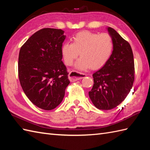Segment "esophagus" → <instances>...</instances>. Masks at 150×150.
Masks as SVG:
<instances>
[{
  "label": "esophagus",
  "mask_w": 150,
  "mask_h": 150,
  "mask_svg": "<svg viewBox=\"0 0 150 150\" xmlns=\"http://www.w3.org/2000/svg\"><path fill=\"white\" fill-rule=\"evenodd\" d=\"M86 75L84 74V73L77 72L75 71H71L69 72L68 77L70 81L75 82L78 80H80V79H82V78H84Z\"/></svg>",
  "instance_id": "1"
}]
</instances>
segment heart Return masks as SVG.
<instances>
[{"mask_svg": "<svg viewBox=\"0 0 150 150\" xmlns=\"http://www.w3.org/2000/svg\"><path fill=\"white\" fill-rule=\"evenodd\" d=\"M113 50V41L110 34L83 31L75 34L73 42L64 43L61 53L67 66H71L81 55V57L76 63L77 68L80 70L90 68L96 69L108 62Z\"/></svg>", "mask_w": 150, "mask_h": 150, "instance_id": "obj_1", "label": "heart"}]
</instances>
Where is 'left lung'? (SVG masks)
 Listing matches in <instances>:
<instances>
[{
    "label": "left lung",
    "mask_w": 150,
    "mask_h": 150,
    "mask_svg": "<svg viewBox=\"0 0 150 150\" xmlns=\"http://www.w3.org/2000/svg\"><path fill=\"white\" fill-rule=\"evenodd\" d=\"M108 30L113 41V52L106 64L93 74L94 84L89 91L94 106L102 110H111L122 103L135 79L131 46L113 28Z\"/></svg>",
    "instance_id": "8db88e82"
}]
</instances>
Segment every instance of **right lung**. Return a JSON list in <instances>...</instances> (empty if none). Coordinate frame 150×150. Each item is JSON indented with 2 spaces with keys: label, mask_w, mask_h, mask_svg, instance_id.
<instances>
[{
  "label": "right lung",
  "mask_w": 150,
  "mask_h": 150,
  "mask_svg": "<svg viewBox=\"0 0 150 150\" xmlns=\"http://www.w3.org/2000/svg\"><path fill=\"white\" fill-rule=\"evenodd\" d=\"M64 31L43 28L21 47L18 73L24 93L34 105L52 110L61 103L70 82L62 61Z\"/></svg>",
  "instance_id": "add662e5"
}]
</instances>
